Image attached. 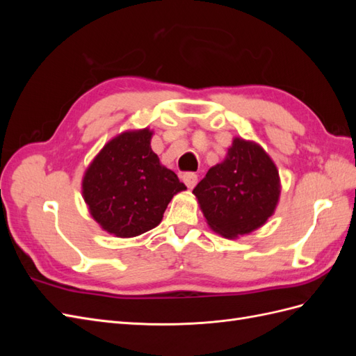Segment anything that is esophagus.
<instances>
[{
	"mask_svg": "<svg viewBox=\"0 0 356 356\" xmlns=\"http://www.w3.org/2000/svg\"><path fill=\"white\" fill-rule=\"evenodd\" d=\"M182 182H184V184L188 187V188H193L196 186V182H197V175L196 174H193V172H186V174H182Z\"/></svg>",
	"mask_w": 356,
	"mask_h": 356,
	"instance_id": "esophagus-1",
	"label": "esophagus"
}]
</instances>
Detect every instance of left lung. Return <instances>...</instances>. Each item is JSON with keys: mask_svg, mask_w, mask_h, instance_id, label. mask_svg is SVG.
Listing matches in <instances>:
<instances>
[{"mask_svg": "<svg viewBox=\"0 0 356 356\" xmlns=\"http://www.w3.org/2000/svg\"><path fill=\"white\" fill-rule=\"evenodd\" d=\"M193 193L209 227L234 239L260 229L272 217L281 179L260 145L234 138L225 159L208 170Z\"/></svg>", "mask_w": 356, "mask_h": 356, "instance_id": "1", "label": "left lung"}]
</instances>
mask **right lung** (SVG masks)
<instances>
[{"mask_svg": "<svg viewBox=\"0 0 356 356\" xmlns=\"http://www.w3.org/2000/svg\"><path fill=\"white\" fill-rule=\"evenodd\" d=\"M153 131H127L113 138L86 169L81 193L102 230L134 238L160 224L168 203L187 187L160 163Z\"/></svg>", "mask_w": 356, "mask_h": 356, "instance_id": "1", "label": "right lung"}]
</instances>
